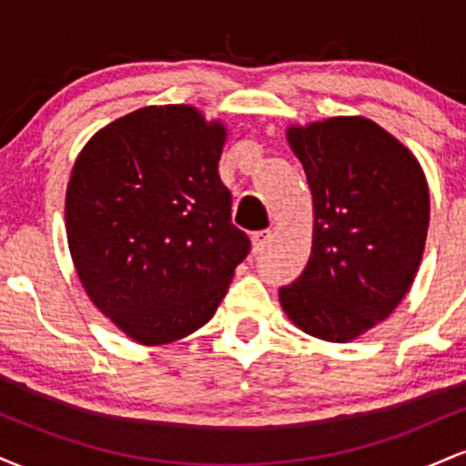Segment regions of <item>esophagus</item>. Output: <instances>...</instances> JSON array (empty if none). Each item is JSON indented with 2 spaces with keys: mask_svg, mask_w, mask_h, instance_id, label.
Wrapping results in <instances>:
<instances>
[{
  "mask_svg": "<svg viewBox=\"0 0 466 466\" xmlns=\"http://www.w3.org/2000/svg\"><path fill=\"white\" fill-rule=\"evenodd\" d=\"M269 240H271L269 229H260V232H254V234H251V251H254V254H260V251H263L267 245H269Z\"/></svg>",
  "mask_w": 466,
  "mask_h": 466,
  "instance_id": "1",
  "label": "esophagus"
}]
</instances>
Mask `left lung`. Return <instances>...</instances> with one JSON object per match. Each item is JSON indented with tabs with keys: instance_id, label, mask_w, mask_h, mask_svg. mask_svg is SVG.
Returning <instances> with one entry per match:
<instances>
[{
	"instance_id": "left-lung-1",
	"label": "left lung",
	"mask_w": 466,
	"mask_h": 466,
	"mask_svg": "<svg viewBox=\"0 0 466 466\" xmlns=\"http://www.w3.org/2000/svg\"><path fill=\"white\" fill-rule=\"evenodd\" d=\"M313 195V245L278 296L293 324L326 341L355 339L388 318L419 271L430 226L420 164L366 117L289 127Z\"/></svg>"
}]
</instances>
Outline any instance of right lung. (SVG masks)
<instances>
[{
	"instance_id": "right-lung-1",
	"label": "right lung",
	"mask_w": 466,
	"mask_h": 466,
	"mask_svg": "<svg viewBox=\"0 0 466 466\" xmlns=\"http://www.w3.org/2000/svg\"><path fill=\"white\" fill-rule=\"evenodd\" d=\"M221 122L195 106H144L85 144L66 195L67 245L85 291L147 346L217 311L249 238L218 177Z\"/></svg>"
}]
</instances>
